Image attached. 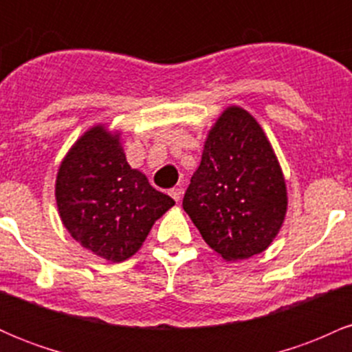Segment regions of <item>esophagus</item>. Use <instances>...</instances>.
Listing matches in <instances>:
<instances>
[{
	"instance_id": "34e87169",
	"label": "esophagus",
	"mask_w": 352,
	"mask_h": 352,
	"mask_svg": "<svg viewBox=\"0 0 352 352\" xmlns=\"http://www.w3.org/2000/svg\"><path fill=\"white\" fill-rule=\"evenodd\" d=\"M168 193H170V197L173 200L180 201L182 200V193H184V192H182V188H172Z\"/></svg>"
}]
</instances>
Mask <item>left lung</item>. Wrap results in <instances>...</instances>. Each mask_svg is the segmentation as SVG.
<instances>
[{"label":"left lung","mask_w":352,"mask_h":352,"mask_svg":"<svg viewBox=\"0 0 352 352\" xmlns=\"http://www.w3.org/2000/svg\"><path fill=\"white\" fill-rule=\"evenodd\" d=\"M182 205L228 261L265 252L276 236L288 205L285 179L263 131L243 109H227L210 131Z\"/></svg>","instance_id":"left-lung-1"}]
</instances>
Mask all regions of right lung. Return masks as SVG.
Masks as SVG:
<instances>
[{
    "label": "right lung",
    "mask_w": 352,
    "mask_h": 352,
    "mask_svg": "<svg viewBox=\"0 0 352 352\" xmlns=\"http://www.w3.org/2000/svg\"><path fill=\"white\" fill-rule=\"evenodd\" d=\"M56 200L71 236L114 263L132 256L175 205L131 168L117 135L102 127L86 132L60 164Z\"/></svg>",
    "instance_id": "right-lung-1"
}]
</instances>
